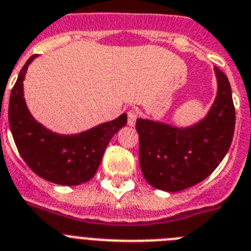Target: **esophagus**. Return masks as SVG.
I'll use <instances>...</instances> for the list:
<instances>
[{
	"instance_id": "esophagus-1",
	"label": "esophagus",
	"mask_w": 251,
	"mask_h": 251,
	"mask_svg": "<svg viewBox=\"0 0 251 251\" xmlns=\"http://www.w3.org/2000/svg\"><path fill=\"white\" fill-rule=\"evenodd\" d=\"M136 119H138V112L135 110H130L127 112V124L128 126H135V123H136Z\"/></svg>"
}]
</instances>
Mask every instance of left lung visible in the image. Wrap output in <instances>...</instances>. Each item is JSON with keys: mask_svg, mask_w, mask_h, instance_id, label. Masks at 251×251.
Listing matches in <instances>:
<instances>
[{"mask_svg": "<svg viewBox=\"0 0 251 251\" xmlns=\"http://www.w3.org/2000/svg\"><path fill=\"white\" fill-rule=\"evenodd\" d=\"M217 93L206 116L189 126L136 120L139 160L144 178L154 188L179 192L206 179L232 141L235 108L228 79L213 68Z\"/></svg>", "mask_w": 251, "mask_h": 251, "instance_id": "obj_1", "label": "left lung"}]
</instances>
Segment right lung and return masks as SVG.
Segmentation results:
<instances>
[{
	"instance_id": "obj_1",
	"label": "right lung",
	"mask_w": 251,
	"mask_h": 251,
	"mask_svg": "<svg viewBox=\"0 0 251 251\" xmlns=\"http://www.w3.org/2000/svg\"><path fill=\"white\" fill-rule=\"evenodd\" d=\"M30 56L11 91L8 123L21 158L39 177L60 186H78L96 174L112 136L127 123V115L78 134L54 132L34 119L24 99V80Z\"/></svg>"
}]
</instances>
